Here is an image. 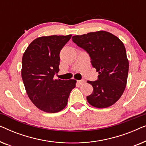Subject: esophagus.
Instances as JSON below:
<instances>
[{
  "mask_svg": "<svg viewBox=\"0 0 146 146\" xmlns=\"http://www.w3.org/2000/svg\"><path fill=\"white\" fill-rule=\"evenodd\" d=\"M78 83L80 85H82V84H83L84 83H85V80H78Z\"/></svg>",
  "mask_w": 146,
  "mask_h": 146,
  "instance_id": "esophagus-1",
  "label": "esophagus"
}]
</instances>
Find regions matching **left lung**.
I'll return each instance as SVG.
<instances>
[{"label":"left lung","instance_id":"1","mask_svg":"<svg viewBox=\"0 0 146 146\" xmlns=\"http://www.w3.org/2000/svg\"><path fill=\"white\" fill-rule=\"evenodd\" d=\"M72 39L89 54L92 65L99 74L96 81H87L93 87V92L86 97L88 103L97 108L114 104L124 92L128 74L129 62L123 42L104 31L76 35Z\"/></svg>","mask_w":146,"mask_h":146}]
</instances>
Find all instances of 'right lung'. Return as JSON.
<instances>
[{"label": "right lung", "instance_id": "1", "mask_svg": "<svg viewBox=\"0 0 146 146\" xmlns=\"http://www.w3.org/2000/svg\"><path fill=\"white\" fill-rule=\"evenodd\" d=\"M72 35L40 36L24 52L21 76L28 96L35 106L47 113H56L66 106L76 80L54 79L59 71L60 52Z\"/></svg>", "mask_w": 146, "mask_h": 146}]
</instances>
